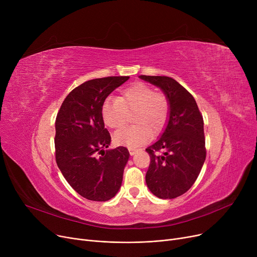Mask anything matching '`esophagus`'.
<instances>
[{"label":"esophagus","instance_id":"34e87169","mask_svg":"<svg viewBox=\"0 0 257 257\" xmlns=\"http://www.w3.org/2000/svg\"><path fill=\"white\" fill-rule=\"evenodd\" d=\"M136 152H137V150H136V149H132V148H130V149H129V153H130V155H134V154H136Z\"/></svg>","mask_w":257,"mask_h":257}]
</instances>
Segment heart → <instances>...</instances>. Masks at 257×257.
Wrapping results in <instances>:
<instances>
[{"mask_svg": "<svg viewBox=\"0 0 257 257\" xmlns=\"http://www.w3.org/2000/svg\"><path fill=\"white\" fill-rule=\"evenodd\" d=\"M170 102L163 92L144 82L132 83L120 90L117 98H108L101 105L104 124L112 130L123 128L133 115L136 126L126 127L115 133L113 141L118 146L138 148L149 142L152 134L165 129L170 116Z\"/></svg>", "mask_w": 257, "mask_h": 257, "instance_id": "1", "label": "heart"}]
</instances>
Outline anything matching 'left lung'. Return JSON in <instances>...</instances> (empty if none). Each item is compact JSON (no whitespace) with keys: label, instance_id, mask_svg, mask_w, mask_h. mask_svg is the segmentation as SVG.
I'll return each instance as SVG.
<instances>
[{"label":"left lung","instance_id":"left-lung-1","mask_svg":"<svg viewBox=\"0 0 257 257\" xmlns=\"http://www.w3.org/2000/svg\"><path fill=\"white\" fill-rule=\"evenodd\" d=\"M140 78L163 89L171 107L163 136L146 149L151 158L146 183L156 197L174 199L190 190L205 161L203 116L191 92L176 80L167 76Z\"/></svg>","mask_w":257,"mask_h":257}]
</instances>
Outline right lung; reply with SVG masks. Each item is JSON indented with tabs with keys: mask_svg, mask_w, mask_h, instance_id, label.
I'll use <instances>...</instances> for the list:
<instances>
[{
	"mask_svg": "<svg viewBox=\"0 0 257 257\" xmlns=\"http://www.w3.org/2000/svg\"><path fill=\"white\" fill-rule=\"evenodd\" d=\"M128 76L92 79L74 88L61 104L55 121V158L63 177L91 201L110 200L123 181L129 158L125 147L104 150L110 134L104 127L101 105Z\"/></svg>",
	"mask_w": 257,
	"mask_h": 257,
	"instance_id": "add662e5",
	"label": "right lung"
}]
</instances>
